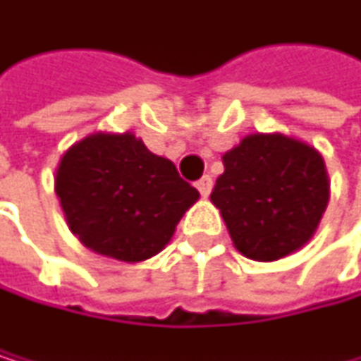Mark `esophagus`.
<instances>
[{
	"instance_id": "obj_1",
	"label": "esophagus",
	"mask_w": 361,
	"mask_h": 361,
	"mask_svg": "<svg viewBox=\"0 0 361 361\" xmlns=\"http://www.w3.org/2000/svg\"><path fill=\"white\" fill-rule=\"evenodd\" d=\"M196 190L201 192L203 196H207V194L212 192V178H209V176H203L201 180L196 183Z\"/></svg>"
}]
</instances>
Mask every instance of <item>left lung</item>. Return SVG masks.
I'll use <instances>...</instances> for the list:
<instances>
[{"label":"left lung","instance_id":"obj_1","mask_svg":"<svg viewBox=\"0 0 361 361\" xmlns=\"http://www.w3.org/2000/svg\"><path fill=\"white\" fill-rule=\"evenodd\" d=\"M223 167L209 198L243 257L276 261L310 241L331 196L317 149L281 133H252L223 156Z\"/></svg>","mask_w":361,"mask_h":361}]
</instances>
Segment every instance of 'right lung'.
<instances>
[{"label":"right lung","instance_id":"obj_1","mask_svg":"<svg viewBox=\"0 0 361 361\" xmlns=\"http://www.w3.org/2000/svg\"><path fill=\"white\" fill-rule=\"evenodd\" d=\"M55 194L82 243L127 263L158 255L198 201L171 160L152 154L131 131L75 142L57 165Z\"/></svg>","mask_w":361,"mask_h":361}]
</instances>
